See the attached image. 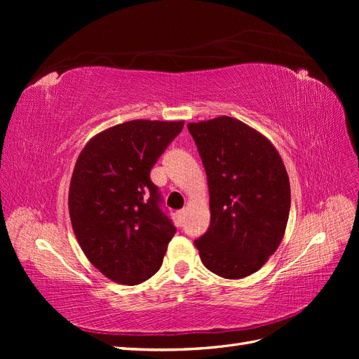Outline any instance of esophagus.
<instances>
[{
  "label": "esophagus",
  "instance_id": "1",
  "mask_svg": "<svg viewBox=\"0 0 359 359\" xmlns=\"http://www.w3.org/2000/svg\"><path fill=\"white\" fill-rule=\"evenodd\" d=\"M177 217H178V222L182 223V222H184V217H186V210H180V211L177 212Z\"/></svg>",
  "mask_w": 359,
  "mask_h": 359
}]
</instances>
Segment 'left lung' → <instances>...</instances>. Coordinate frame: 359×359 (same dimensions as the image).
Masks as SVG:
<instances>
[{
	"label": "left lung",
	"instance_id": "left-lung-1",
	"mask_svg": "<svg viewBox=\"0 0 359 359\" xmlns=\"http://www.w3.org/2000/svg\"><path fill=\"white\" fill-rule=\"evenodd\" d=\"M210 187V227L194 245L203 265L224 278H243L274 255L285 235L290 186L277 149L231 116L190 123Z\"/></svg>",
	"mask_w": 359,
	"mask_h": 359
}]
</instances>
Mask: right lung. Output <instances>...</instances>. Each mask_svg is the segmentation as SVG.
<instances>
[{"label": "right lung", "instance_id": "1", "mask_svg": "<svg viewBox=\"0 0 359 359\" xmlns=\"http://www.w3.org/2000/svg\"><path fill=\"white\" fill-rule=\"evenodd\" d=\"M182 126L118 124L93 137L76 161L69 191L73 231L90 262L116 283L153 277L177 232L149 173Z\"/></svg>", "mask_w": 359, "mask_h": 359}]
</instances>
